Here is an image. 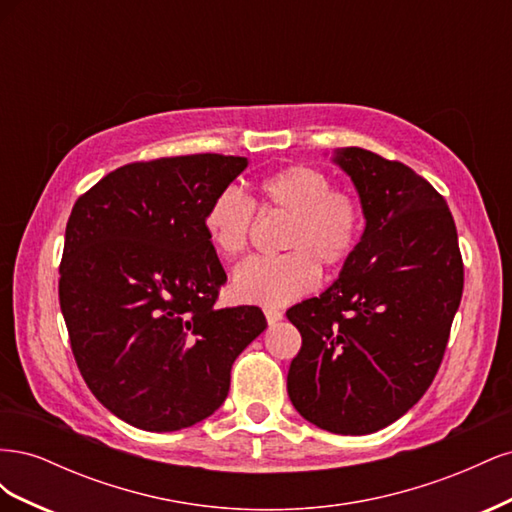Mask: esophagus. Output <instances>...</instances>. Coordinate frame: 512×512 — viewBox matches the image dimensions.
<instances>
[{
	"instance_id": "esophagus-1",
	"label": "esophagus",
	"mask_w": 512,
	"mask_h": 512,
	"mask_svg": "<svg viewBox=\"0 0 512 512\" xmlns=\"http://www.w3.org/2000/svg\"><path fill=\"white\" fill-rule=\"evenodd\" d=\"M265 316H267L269 324H275V322H280L284 318L280 309H275V307H265Z\"/></svg>"
}]
</instances>
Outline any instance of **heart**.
<instances>
[{
  "label": "heart",
  "mask_w": 512,
  "mask_h": 512,
  "mask_svg": "<svg viewBox=\"0 0 512 512\" xmlns=\"http://www.w3.org/2000/svg\"><path fill=\"white\" fill-rule=\"evenodd\" d=\"M322 170L292 164L258 181L260 207L288 215L282 247L273 258H252L232 275V294L243 303L288 305L312 290L320 267L335 269L350 258L363 230V211L350 192L331 190ZM254 207L239 190L226 188L211 198L203 230L213 252L237 258L245 252Z\"/></svg>",
  "instance_id": "1"
}]
</instances>
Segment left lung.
<instances>
[{"label":"left lung","instance_id":"1","mask_svg":"<svg viewBox=\"0 0 512 512\" xmlns=\"http://www.w3.org/2000/svg\"><path fill=\"white\" fill-rule=\"evenodd\" d=\"M365 218L337 280L286 316L303 346L288 397L312 425L365 436L404 416L436 376L459 309L463 265L446 200L401 162L335 149Z\"/></svg>","mask_w":512,"mask_h":512}]
</instances>
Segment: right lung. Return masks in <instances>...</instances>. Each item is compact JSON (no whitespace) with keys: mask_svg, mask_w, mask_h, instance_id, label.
I'll return each instance as SVG.
<instances>
[{"mask_svg":"<svg viewBox=\"0 0 512 512\" xmlns=\"http://www.w3.org/2000/svg\"><path fill=\"white\" fill-rule=\"evenodd\" d=\"M250 164L198 153L128 164L76 200L59 305L76 365L100 404L145 431L218 410L237 356L267 329L254 305L215 307L226 273L203 218Z\"/></svg>","mask_w":512,"mask_h":512,"instance_id":"obj_1","label":"right lung"}]
</instances>
